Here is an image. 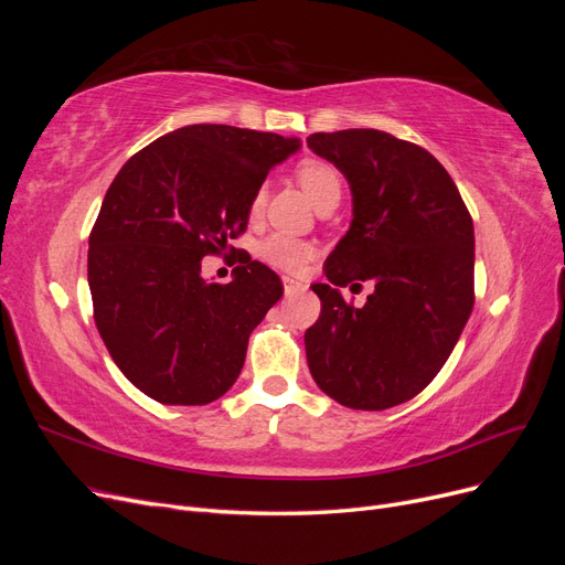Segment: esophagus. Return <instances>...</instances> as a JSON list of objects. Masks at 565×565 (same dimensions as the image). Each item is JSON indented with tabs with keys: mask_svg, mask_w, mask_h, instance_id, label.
Instances as JSON below:
<instances>
[{
	"mask_svg": "<svg viewBox=\"0 0 565 565\" xmlns=\"http://www.w3.org/2000/svg\"><path fill=\"white\" fill-rule=\"evenodd\" d=\"M282 287H285V295H287V297L295 295V292H301V289H303V285H301L299 280L289 278V276H282Z\"/></svg>",
	"mask_w": 565,
	"mask_h": 565,
	"instance_id": "esophagus-1",
	"label": "esophagus"
}]
</instances>
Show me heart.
I'll return each instance as SVG.
<instances>
[{
    "label": "heart",
    "mask_w": 565,
    "mask_h": 565,
    "mask_svg": "<svg viewBox=\"0 0 565 565\" xmlns=\"http://www.w3.org/2000/svg\"><path fill=\"white\" fill-rule=\"evenodd\" d=\"M295 177L301 185V191L306 193V198H309L316 207L322 202L328 200H339L341 198V174L339 169L332 167L330 162H322V160H303L297 164L295 169ZM264 204V193H256L254 200H252V214H259ZM311 245L303 243V241H297V237H289V235H282V233H276V235H268L266 241L262 243L259 247V256L276 268H282V270H289L295 273L299 270L306 262L311 259Z\"/></svg>",
    "instance_id": "heart-1"
}]
</instances>
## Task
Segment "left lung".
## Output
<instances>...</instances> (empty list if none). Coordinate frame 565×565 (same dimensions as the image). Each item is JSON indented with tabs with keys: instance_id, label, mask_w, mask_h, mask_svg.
Masks as SVG:
<instances>
[{
	"instance_id": "1",
	"label": "left lung",
	"mask_w": 565,
	"mask_h": 565,
	"mask_svg": "<svg viewBox=\"0 0 565 565\" xmlns=\"http://www.w3.org/2000/svg\"><path fill=\"white\" fill-rule=\"evenodd\" d=\"M347 177L353 221L313 285L320 318L303 334L316 384L353 409L415 398L440 372L473 309V221L455 181L417 143L377 129L311 134ZM372 281L363 310L339 286Z\"/></svg>"
}]
</instances>
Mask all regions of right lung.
I'll list each match as a JSON object with an SVG mask.
<instances>
[{"label": "right lung", "instance_id": "add662e5", "mask_svg": "<svg viewBox=\"0 0 565 565\" xmlns=\"http://www.w3.org/2000/svg\"><path fill=\"white\" fill-rule=\"evenodd\" d=\"M299 146L191 125L136 152L110 183L89 235L94 320L115 365L152 401L207 405L235 384L282 282L249 254L231 282H207L202 256L245 233L268 169Z\"/></svg>", "mask_w": 565, "mask_h": 565}]
</instances>
